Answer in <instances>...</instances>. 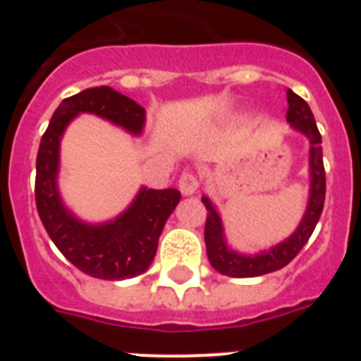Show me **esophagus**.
<instances>
[{
    "label": "esophagus",
    "instance_id": "1",
    "mask_svg": "<svg viewBox=\"0 0 361 361\" xmlns=\"http://www.w3.org/2000/svg\"><path fill=\"white\" fill-rule=\"evenodd\" d=\"M178 190H180V193L184 197L193 195L199 190V178L193 173H190V171H186V173H183L180 178H178Z\"/></svg>",
    "mask_w": 361,
    "mask_h": 361
}]
</instances>
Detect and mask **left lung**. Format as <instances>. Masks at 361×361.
I'll return each instance as SVG.
<instances>
[{"instance_id": "left-lung-1", "label": "left lung", "mask_w": 361, "mask_h": 361, "mask_svg": "<svg viewBox=\"0 0 361 361\" xmlns=\"http://www.w3.org/2000/svg\"><path fill=\"white\" fill-rule=\"evenodd\" d=\"M288 116L286 121L291 124L295 132L307 137L309 141V199L304 216L296 226L295 231L286 240L279 242L269 250L258 251L255 255L238 253L228 244L224 235V226L220 219L219 209L204 195L202 202L208 209L206 228H204V240L208 251L209 264L219 271L220 275L233 276V279H251L262 276L273 271L282 269L288 266L293 258L300 253L305 242L312 235L320 220L322 209L325 200V170L324 155H322V135L314 123L311 108L304 99L296 95L293 90H288Z\"/></svg>"}]
</instances>
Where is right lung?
Masks as SVG:
<instances>
[{"instance_id":"obj_1","label":"right lung","mask_w":361,"mask_h":361,"mask_svg":"<svg viewBox=\"0 0 361 361\" xmlns=\"http://www.w3.org/2000/svg\"><path fill=\"white\" fill-rule=\"evenodd\" d=\"M79 114H94L132 135H141L146 123L145 108L110 86L86 88L63 99L37 152V213L57 250L79 271L103 280L133 279L153 262L162 228L180 200V191L142 186L121 215L99 224L73 215L63 202L57 177L63 133Z\"/></svg>"}]
</instances>
